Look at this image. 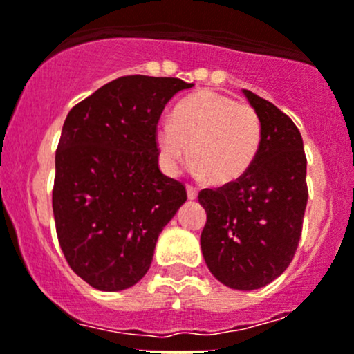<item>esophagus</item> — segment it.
I'll return each instance as SVG.
<instances>
[{
  "mask_svg": "<svg viewBox=\"0 0 354 354\" xmlns=\"http://www.w3.org/2000/svg\"><path fill=\"white\" fill-rule=\"evenodd\" d=\"M187 195L190 201H195L197 198V188H194L192 185H187Z\"/></svg>",
  "mask_w": 354,
  "mask_h": 354,
  "instance_id": "1",
  "label": "esophagus"
}]
</instances>
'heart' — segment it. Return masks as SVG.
Listing matches in <instances>:
<instances>
[{"label":"heart","instance_id":"obj_1","mask_svg":"<svg viewBox=\"0 0 354 354\" xmlns=\"http://www.w3.org/2000/svg\"><path fill=\"white\" fill-rule=\"evenodd\" d=\"M156 142L169 174H176L190 156L198 176L226 185L243 176L256 160L263 122L252 105L205 90L176 105L173 121L157 126Z\"/></svg>","mask_w":354,"mask_h":354}]
</instances>
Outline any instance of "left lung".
Segmentation results:
<instances>
[{
    "label": "left lung",
    "mask_w": 354,
    "mask_h": 354,
    "mask_svg": "<svg viewBox=\"0 0 354 354\" xmlns=\"http://www.w3.org/2000/svg\"><path fill=\"white\" fill-rule=\"evenodd\" d=\"M243 95L263 122V143L243 176L201 190L207 214L201 247L219 282L254 290L282 275L296 254L308 204L306 156L289 115L252 91Z\"/></svg>",
    "instance_id": "left-lung-1"
}]
</instances>
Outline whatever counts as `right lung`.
Returning a JSON list of instances; mask_svg holds the SVG:
<instances>
[{
    "label": "right lung",
    "instance_id": "add662e5",
    "mask_svg": "<svg viewBox=\"0 0 354 354\" xmlns=\"http://www.w3.org/2000/svg\"><path fill=\"white\" fill-rule=\"evenodd\" d=\"M192 86L124 75L67 114L55 153V226L68 266L95 289L140 282L187 201L185 185L160 173L156 131L167 102Z\"/></svg>",
    "mask_w": 354,
    "mask_h": 354
}]
</instances>
